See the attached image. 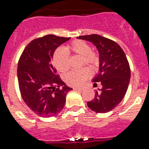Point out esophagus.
<instances>
[{
	"mask_svg": "<svg viewBox=\"0 0 149 149\" xmlns=\"http://www.w3.org/2000/svg\"><path fill=\"white\" fill-rule=\"evenodd\" d=\"M74 90H78V91H82V89H81V88H76V87H74Z\"/></svg>",
	"mask_w": 149,
	"mask_h": 149,
	"instance_id": "obj_1",
	"label": "esophagus"
}]
</instances>
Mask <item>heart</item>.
Returning <instances> with one entry per match:
<instances>
[{
    "instance_id": "1",
    "label": "heart",
    "mask_w": 149,
    "mask_h": 149,
    "mask_svg": "<svg viewBox=\"0 0 149 149\" xmlns=\"http://www.w3.org/2000/svg\"><path fill=\"white\" fill-rule=\"evenodd\" d=\"M91 47L86 41L76 40L72 41L68 47V50L63 48H58L53 55V63L57 70L60 72H65L69 69V52L81 56L82 57L81 64H89L93 68H96L99 64V56L91 51ZM91 75V70L85 68L79 70H70L66 74V82L73 86H81L84 81Z\"/></svg>"
}]
</instances>
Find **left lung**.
Listing matches in <instances>:
<instances>
[{"mask_svg": "<svg viewBox=\"0 0 149 149\" xmlns=\"http://www.w3.org/2000/svg\"><path fill=\"white\" fill-rule=\"evenodd\" d=\"M78 38L92 42L99 52V74L93 81L101 82L102 87L96 91L93 100L87 105L95 112H108L121 102L128 89L130 68L126 54L116 41L98 34Z\"/></svg>", "mask_w": 149, "mask_h": 149, "instance_id": "obj_1", "label": "left lung"}]
</instances>
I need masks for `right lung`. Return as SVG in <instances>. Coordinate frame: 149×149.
Listing matches in <instances>:
<instances>
[{"mask_svg":"<svg viewBox=\"0 0 149 149\" xmlns=\"http://www.w3.org/2000/svg\"><path fill=\"white\" fill-rule=\"evenodd\" d=\"M70 38L49 34L31 41L18 63L17 75L22 98L41 117H52L63 110L72 88L56 74L52 63L56 49Z\"/></svg>","mask_w":149,"mask_h":149,"instance_id":"right-lung-1","label":"right lung"}]
</instances>
